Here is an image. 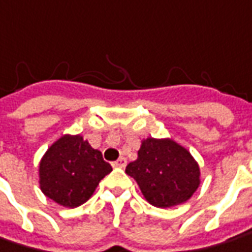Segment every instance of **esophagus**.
<instances>
[{
  "label": "esophagus",
  "mask_w": 252,
  "mask_h": 252,
  "mask_svg": "<svg viewBox=\"0 0 252 252\" xmlns=\"http://www.w3.org/2000/svg\"><path fill=\"white\" fill-rule=\"evenodd\" d=\"M112 165H113V167H114V168H124V167H126V157H120L119 160H117V161L113 162Z\"/></svg>",
  "instance_id": "1"
}]
</instances>
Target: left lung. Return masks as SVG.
<instances>
[{
  "mask_svg": "<svg viewBox=\"0 0 252 252\" xmlns=\"http://www.w3.org/2000/svg\"><path fill=\"white\" fill-rule=\"evenodd\" d=\"M126 172L136 181L143 197L158 208L184 204L201 184L196 158L172 138H143L138 158Z\"/></svg>",
  "mask_w": 252,
  "mask_h": 252,
  "instance_id": "1",
  "label": "left lung"
}]
</instances>
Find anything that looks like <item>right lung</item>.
<instances>
[{"instance_id":"1","label":"right lung","mask_w":252,"mask_h":252,"mask_svg":"<svg viewBox=\"0 0 252 252\" xmlns=\"http://www.w3.org/2000/svg\"><path fill=\"white\" fill-rule=\"evenodd\" d=\"M112 167L83 135H62L48 148L38 165L41 191L56 204L76 208L88 201Z\"/></svg>"}]
</instances>
